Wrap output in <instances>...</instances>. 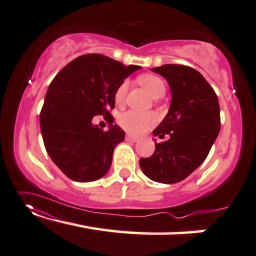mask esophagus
I'll use <instances>...</instances> for the list:
<instances>
[{
	"instance_id": "esophagus-1",
	"label": "esophagus",
	"mask_w": 256,
	"mask_h": 256,
	"mask_svg": "<svg viewBox=\"0 0 256 256\" xmlns=\"http://www.w3.org/2000/svg\"><path fill=\"white\" fill-rule=\"evenodd\" d=\"M125 139H126V141H131V142H136V141H138V138H136V136H133L131 134H128L125 136Z\"/></svg>"
}]
</instances>
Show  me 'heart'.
<instances>
[{"label": "heart", "mask_w": 256, "mask_h": 256, "mask_svg": "<svg viewBox=\"0 0 256 256\" xmlns=\"http://www.w3.org/2000/svg\"><path fill=\"white\" fill-rule=\"evenodd\" d=\"M141 86L146 90L150 96L154 98H161L166 93V84L163 80L154 74H142L138 78ZM128 84V82H120L115 90L114 98L115 104L120 106L125 100ZM118 125L128 133L134 136H140L147 132L158 123V116L154 112H139L134 110H128L122 112L117 118Z\"/></svg>", "instance_id": "1"}]
</instances>
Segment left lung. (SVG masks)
<instances>
[{
	"instance_id": "8db88e82",
	"label": "left lung",
	"mask_w": 256,
	"mask_h": 256,
	"mask_svg": "<svg viewBox=\"0 0 256 256\" xmlns=\"http://www.w3.org/2000/svg\"><path fill=\"white\" fill-rule=\"evenodd\" d=\"M166 79L171 104L155 136L170 138L156 144L150 158H140L142 172L152 180L174 184L188 177L207 158L220 128V104L212 87L199 71L179 64L150 68Z\"/></svg>"
}]
</instances>
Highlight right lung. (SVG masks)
<instances>
[{
	"label": "right lung",
	"instance_id": "right-lung-1",
	"mask_svg": "<svg viewBox=\"0 0 256 256\" xmlns=\"http://www.w3.org/2000/svg\"><path fill=\"white\" fill-rule=\"evenodd\" d=\"M139 68L87 54L71 60L52 79L40 112L41 134L52 162L72 180L94 182L109 171L114 150L125 136L109 112L115 108L114 94ZM98 114L110 122L108 132L91 123Z\"/></svg>",
	"mask_w": 256,
	"mask_h": 256
}]
</instances>
